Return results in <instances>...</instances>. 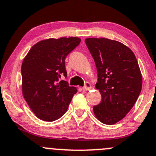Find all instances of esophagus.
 <instances>
[{
  "label": "esophagus",
  "mask_w": 156,
  "mask_h": 156,
  "mask_svg": "<svg viewBox=\"0 0 156 156\" xmlns=\"http://www.w3.org/2000/svg\"><path fill=\"white\" fill-rule=\"evenodd\" d=\"M91 88H92V87H91L90 83L89 82H87L86 83H85V86L83 87H82V90H84V91L90 90Z\"/></svg>",
  "instance_id": "34e87169"
}]
</instances>
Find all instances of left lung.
Masks as SVG:
<instances>
[{
    "label": "left lung",
    "mask_w": 156,
    "mask_h": 156,
    "mask_svg": "<svg viewBox=\"0 0 156 156\" xmlns=\"http://www.w3.org/2000/svg\"><path fill=\"white\" fill-rule=\"evenodd\" d=\"M98 73L96 88L100 104L93 107L98 119L114 125L126 117L142 89V75L135 55L122 42L106 38H87Z\"/></svg>",
    "instance_id": "8db88e82"
}]
</instances>
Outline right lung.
<instances>
[{
  "label": "right lung",
  "mask_w": 156,
  "mask_h": 156,
  "mask_svg": "<svg viewBox=\"0 0 156 156\" xmlns=\"http://www.w3.org/2000/svg\"><path fill=\"white\" fill-rule=\"evenodd\" d=\"M81 42L78 37L43 39L36 43L22 65V90L37 117L52 122L66 112L77 88L66 81L65 59Z\"/></svg>",
  "instance_id": "obj_1"
}]
</instances>
